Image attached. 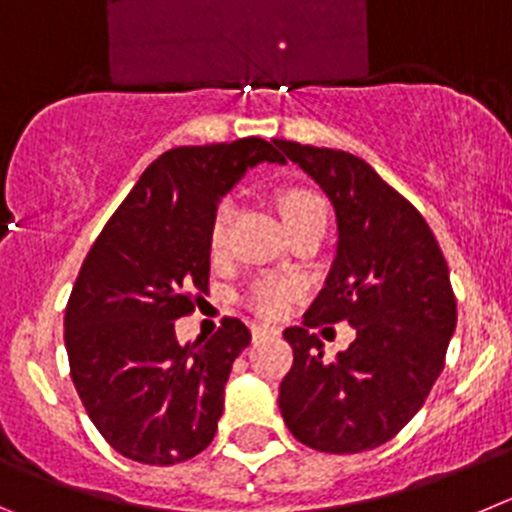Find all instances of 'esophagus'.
Listing matches in <instances>:
<instances>
[{"instance_id": "1", "label": "esophagus", "mask_w": 512, "mask_h": 512, "mask_svg": "<svg viewBox=\"0 0 512 512\" xmlns=\"http://www.w3.org/2000/svg\"><path fill=\"white\" fill-rule=\"evenodd\" d=\"M275 334H278V329H275V326H267V324L252 326V336H255V339H262V336H275Z\"/></svg>"}]
</instances>
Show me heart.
I'll return each instance as SVG.
<instances>
[{
  "label": "heart",
  "instance_id": "obj_1",
  "mask_svg": "<svg viewBox=\"0 0 512 512\" xmlns=\"http://www.w3.org/2000/svg\"><path fill=\"white\" fill-rule=\"evenodd\" d=\"M278 209L280 216H283L285 227L293 224L301 216L311 214L316 209H326L324 201L316 196V193L306 191V188H283L278 193ZM229 224H232V206L224 204L219 206L214 216V224H211V252L214 255H222L227 250V239H229ZM293 293L288 283H278V280H265V283L255 285L252 290V303L260 313H267V316H275V313L283 311L285 301Z\"/></svg>",
  "mask_w": 512,
  "mask_h": 512
}]
</instances>
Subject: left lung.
I'll return each instance as SVG.
<instances>
[{
    "label": "left lung",
    "instance_id": "8db88e82",
    "mask_svg": "<svg viewBox=\"0 0 512 512\" xmlns=\"http://www.w3.org/2000/svg\"><path fill=\"white\" fill-rule=\"evenodd\" d=\"M319 183L336 214V255L303 326L283 331L293 367L278 405L288 431L326 454H359L393 439L444 370L457 298L434 232L395 188L344 150L278 140ZM347 320L355 342L334 360L311 325Z\"/></svg>",
    "mask_w": 512,
    "mask_h": 512
}]
</instances>
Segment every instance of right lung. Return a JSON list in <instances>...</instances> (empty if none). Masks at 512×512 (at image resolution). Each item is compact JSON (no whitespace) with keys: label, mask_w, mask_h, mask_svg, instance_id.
<instances>
[{"label":"right lung","mask_w":512,"mask_h":512,"mask_svg":"<svg viewBox=\"0 0 512 512\" xmlns=\"http://www.w3.org/2000/svg\"><path fill=\"white\" fill-rule=\"evenodd\" d=\"M285 163L260 137L173 147L135 183L91 245L66 306L71 380L122 457L186 462L211 444L232 362L250 329L224 319L181 344L176 319L209 288L216 206L257 163Z\"/></svg>","instance_id":"add662e5"}]
</instances>
